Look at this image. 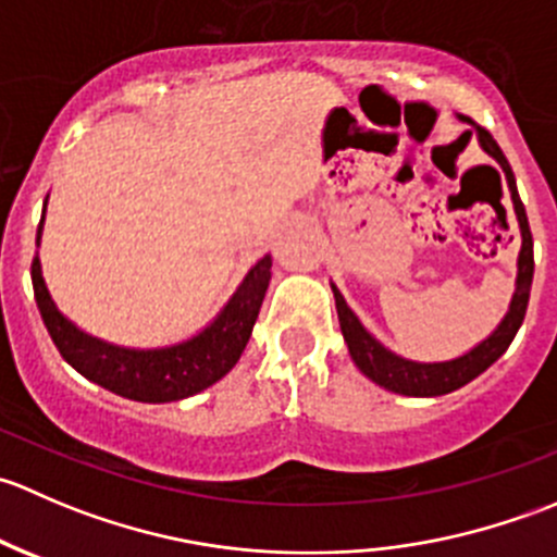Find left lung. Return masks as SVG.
<instances>
[{
  "label": "left lung",
  "mask_w": 557,
  "mask_h": 557,
  "mask_svg": "<svg viewBox=\"0 0 557 557\" xmlns=\"http://www.w3.org/2000/svg\"><path fill=\"white\" fill-rule=\"evenodd\" d=\"M463 123H471L476 128V139H480L482 150H485L491 159H496V164L502 166L504 177H507L509 194H512V207L515 215H518L520 226V252H518V280H515V294L512 301H509V310L504 314L502 323L496 325L487 339H482L480 345L471 347L463 356L453 358V361H440V363H420L409 361V358L396 356L393 350H387L383 342L374 339L363 323L358 320V314L347 307L345 296L339 294L334 283H331V290H334L336 301V314H339V329L342 336L347 342V350H350L356 367L367 374L372 383L393 393H401V396H445V393L458 391L466 383H471L474 377H480L491 363H496L498 358L507 352V347L512 345L515 334L522 325V318H525L528 310V296H531V283H533V237L531 228H528V215L525 207H522L518 183H515L512 166H509L507 156L502 153L496 139L491 137V132H485L482 126H476L471 117L458 115Z\"/></svg>",
  "instance_id": "left-lung-1"
}]
</instances>
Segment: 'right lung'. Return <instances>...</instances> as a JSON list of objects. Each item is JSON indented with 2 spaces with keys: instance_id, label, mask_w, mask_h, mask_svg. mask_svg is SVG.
<instances>
[{
  "instance_id": "obj_1",
  "label": "right lung",
  "mask_w": 557,
  "mask_h": 557,
  "mask_svg": "<svg viewBox=\"0 0 557 557\" xmlns=\"http://www.w3.org/2000/svg\"><path fill=\"white\" fill-rule=\"evenodd\" d=\"M45 205H48V199H45ZM42 223L45 210L37 226V245L42 237ZM269 280H272V256H263L245 274L226 307L199 334L170 347L139 350V347L112 345V342L97 339V336L77 329L50 299L39 256L32 261V285H35L39 314H42L45 329H48L53 345L59 347L61 358L91 383L102 385L123 398L145 404L180 401V398L201 393L205 387L226 377L243 356L247 339H250L258 310H261L263 296H267Z\"/></svg>"
}]
</instances>
